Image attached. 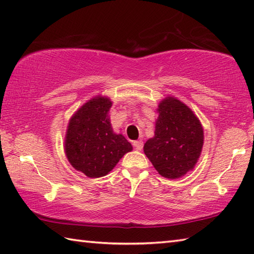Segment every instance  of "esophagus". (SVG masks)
Segmentation results:
<instances>
[{
    "mask_svg": "<svg viewBox=\"0 0 254 254\" xmlns=\"http://www.w3.org/2000/svg\"><path fill=\"white\" fill-rule=\"evenodd\" d=\"M133 146L135 147L137 150H142V148L144 146V143H143V141H135V142H133Z\"/></svg>",
    "mask_w": 254,
    "mask_h": 254,
    "instance_id": "esophagus-1",
    "label": "esophagus"
}]
</instances>
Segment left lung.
<instances>
[{
	"mask_svg": "<svg viewBox=\"0 0 254 254\" xmlns=\"http://www.w3.org/2000/svg\"><path fill=\"white\" fill-rule=\"evenodd\" d=\"M155 136L144 145V153L165 178L176 179L195 166L203 147V127L180 100L167 97L158 106Z\"/></svg>",
	"mask_w": 254,
	"mask_h": 254,
	"instance_id": "1",
	"label": "left lung"
}]
</instances>
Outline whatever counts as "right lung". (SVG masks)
Wrapping results in <instances>:
<instances>
[{"mask_svg": "<svg viewBox=\"0 0 254 254\" xmlns=\"http://www.w3.org/2000/svg\"><path fill=\"white\" fill-rule=\"evenodd\" d=\"M112 102L107 97L89 100L72 117L65 137V153L76 170L89 178L106 176L132 145L112 130L109 115Z\"/></svg>", "mask_w": 254, "mask_h": 254, "instance_id": "right-lung-1", "label": "right lung"}]
</instances>
